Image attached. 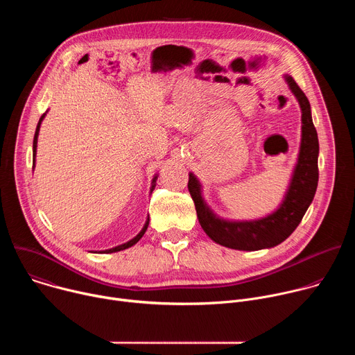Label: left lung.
Returning <instances> with one entry per match:
<instances>
[{
    "label": "left lung",
    "instance_id": "8db88e82",
    "mask_svg": "<svg viewBox=\"0 0 355 355\" xmlns=\"http://www.w3.org/2000/svg\"><path fill=\"white\" fill-rule=\"evenodd\" d=\"M284 78L295 95L302 112V136L297 162L279 207L272 214L260 219H223L207 204L199 180L193 173H189L188 189L195 204L200 227L220 245L243 251H256L278 245L297 227L316 193L319 181V139L312 121L311 104L291 76L285 74Z\"/></svg>",
    "mask_w": 355,
    "mask_h": 355
}]
</instances>
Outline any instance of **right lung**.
<instances>
[{"instance_id": "right-lung-1", "label": "right lung", "mask_w": 355, "mask_h": 355, "mask_svg": "<svg viewBox=\"0 0 355 355\" xmlns=\"http://www.w3.org/2000/svg\"><path fill=\"white\" fill-rule=\"evenodd\" d=\"M46 114H47V111L40 116V119H39V122H37V126H36V132H35V137H33V168H35V162H36V147H37V136H39V130H40V125H42V121L44 119V116H46ZM157 174L153 177V180H151V187H150V193L153 192V189H155V187H156V181H157ZM148 220H150V218L147 216V219H146V223H144V226L141 227V230L133 237V239H130L129 241H126V243H123V244H119V245H116V247H112V248H108V250H105L104 252H116V251H121V250H125V248H129V247H132L133 244H136L141 237H143V234L146 233V230H147V226H148Z\"/></svg>"}]
</instances>
